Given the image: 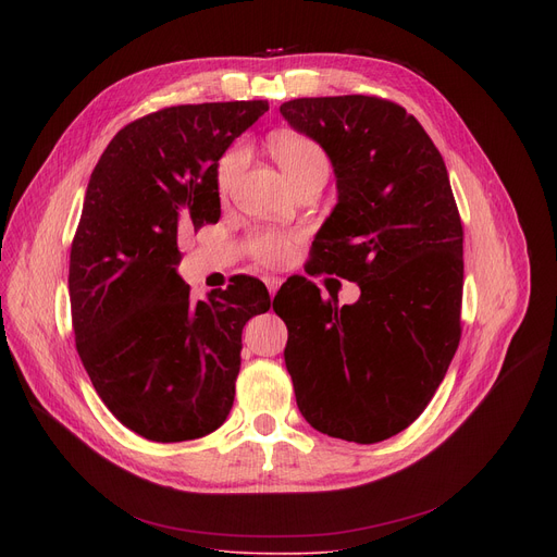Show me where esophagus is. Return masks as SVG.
Masks as SVG:
<instances>
[{
    "instance_id": "esophagus-1",
    "label": "esophagus",
    "mask_w": 557,
    "mask_h": 557,
    "mask_svg": "<svg viewBox=\"0 0 557 557\" xmlns=\"http://www.w3.org/2000/svg\"><path fill=\"white\" fill-rule=\"evenodd\" d=\"M263 284H267L269 294H271V298H273V296L277 294V288H280V284H282V280L275 277V275H267V277H263Z\"/></svg>"
}]
</instances>
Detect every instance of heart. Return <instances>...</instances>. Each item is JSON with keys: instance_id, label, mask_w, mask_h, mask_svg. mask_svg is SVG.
<instances>
[{"instance_id": "obj_1", "label": "heart", "mask_w": 557, "mask_h": 557, "mask_svg": "<svg viewBox=\"0 0 557 557\" xmlns=\"http://www.w3.org/2000/svg\"><path fill=\"white\" fill-rule=\"evenodd\" d=\"M271 151L290 187L307 178H313V175H323V178H327L330 160L325 151L320 149V144H315L311 137L296 133H277L271 139ZM244 164L246 146H232V149L221 158L216 169V183L221 191L232 189L234 181L239 178ZM290 248H294V237L277 230H261L252 234L250 239L252 257L261 263H267V267H277V263H282L290 255Z\"/></svg>"}]
</instances>
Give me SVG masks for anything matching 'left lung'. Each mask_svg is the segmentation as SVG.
<instances>
[{
  "label": "left lung",
  "mask_w": 557,
  "mask_h": 557,
  "mask_svg": "<svg viewBox=\"0 0 557 557\" xmlns=\"http://www.w3.org/2000/svg\"><path fill=\"white\" fill-rule=\"evenodd\" d=\"M280 112L323 146L336 175L311 275L361 288L343 307L307 277L277 290L286 370L313 429L382 443L420 418L460 341L462 223L447 166L416 116L386 99L311 97Z\"/></svg>",
  "instance_id": "8db88e82"
}]
</instances>
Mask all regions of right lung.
Wrapping results in <instances>:
<instances>
[{
    "mask_svg": "<svg viewBox=\"0 0 557 557\" xmlns=\"http://www.w3.org/2000/svg\"><path fill=\"white\" fill-rule=\"evenodd\" d=\"M269 101L173 106L112 137L87 185L70 252L78 357L110 413L153 443L216 431L232 408L242 332L269 290L239 275L194 302L178 234L216 223V169Z\"/></svg>",
    "mask_w": 557,
    "mask_h": 557,
    "instance_id": "add662e5",
    "label": "right lung"
}]
</instances>
